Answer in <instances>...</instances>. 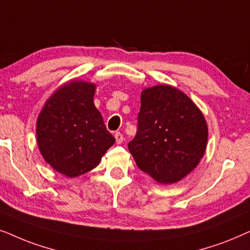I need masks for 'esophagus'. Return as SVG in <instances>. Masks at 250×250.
I'll return each mask as SVG.
<instances>
[{
    "mask_svg": "<svg viewBox=\"0 0 250 250\" xmlns=\"http://www.w3.org/2000/svg\"><path fill=\"white\" fill-rule=\"evenodd\" d=\"M114 137H115V141H116V144H121V143L123 142V135L121 134V132H115L114 134Z\"/></svg>",
    "mask_w": 250,
    "mask_h": 250,
    "instance_id": "34e87169",
    "label": "esophagus"
}]
</instances>
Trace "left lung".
<instances>
[{
    "label": "left lung",
    "instance_id": "left-lung-1",
    "mask_svg": "<svg viewBox=\"0 0 250 250\" xmlns=\"http://www.w3.org/2000/svg\"><path fill=\"white\" fill-rule=\"evenodd\" d=\"M208 128L200 109L170 85L142 92L137 132L128 148L142 171L162 184L179 182L206 151Z\"/></svg>",
    "mask_w": 250,
    "mask_h": 250
}]
</instances>
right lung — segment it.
Listing matches in <instances>:
<instances>
[{"mask_svg": "<svg viewBox=\"0 0 250 250\" xmlns=\"http://www.w3.org/2000/svg\"><path fill=\"white\" fill-rule=\"evenodd\" d=\"M96 85L71 81L45 103L36 123L40 152L51 167L78 177L98 166L115 143L94 104Z\"/></svg>", "mask_w": 250, "mask_h": 250, "instance_id": "1", "label": "right lung"}]
</instances>
